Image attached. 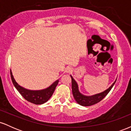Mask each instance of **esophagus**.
<instances>
[{
  "mask_svg": "<svg viewBox=\"0 0 131 131\" xmlns=\"http://www.w3.org/2000/svg\"><path fill=\"white\" fill-rule=\"evenodd\" d=\"M72 71V69L70 67H68L66 68V72L67 73H70V72H71Z\"/></svg>",
  "mask_w": 131,
  "mask_h": 131,
  "instance_id": "34e87169",
  "label": "esophagus"
}]
</instances>
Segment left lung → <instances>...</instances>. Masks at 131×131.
I'll use <instances>...</instances> for the list:
<instances>
[{
	"instance_id": "1",
	"label": "left lung",
	"mask_w": 131,
	"mask_h": 131,
	"mask_svg": "<svg viewBox=\"0 0 131 131\" xmlns=\"http://www.w3.org/2000/svg\"><path fill=\"white\" fill-rule=\"evenodd\" d=\"M71 78V81H72V92H73V97L76 100V102L82 106H91L95 103H99V102H100L103 99H104L105 96L106 95L109 93V92L111 91L113 86L115 84L116 81L112 84V85L108 89H107L106 90H105V91L102 92L101 93H99V94L94 95L91 96H87L84 95L80 93V92L79 91V89H78V85L77 82H76V81L74 80V78L72 77L71 75H70Z\"/></svg>"
}]
</instances>
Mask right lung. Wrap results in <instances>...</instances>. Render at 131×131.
Segmentation results:
<instances>
[{
    "instance_id": "add662e5",
    "label": "right lung",
    "mask_w": 131,
    "mask_h": 131,
    "mask_svg": "<svg viewBox=\"0 0 131 131\" xmlns=\"http://www.w3.org/2000/svg\"><path fill=\"white\" fill-rule=\"evenodd\" d=\"M10 76H11V79L13 85L17 89V91L19 92V94L21 95L24 99H26L27 101L36 105H41L47 102L49 99L52 97L59 82V80H57L49 88L45 89L39 90V91H32V90L27 89L20 86L15 80L11 70H10Z\"/></svg>"
}]
</instances>
